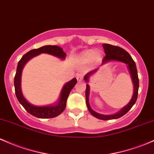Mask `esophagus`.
<instances>
[{
    "label": "esophagus",
    "mask_w": 154,
    "mask_h": 154,
    "mask_svg": "<svg viewBox=\"0 0 154 154\" xmlns=\"http://www.w3.org/2000/svg\"><path fill=\"white\" fill-rule=\"evenodd\" d=\"M83 77H84V74H78L77 75V80L78 81H81L83 80Z\"/></svg>",
    "instance_id": "1"
}]
</instances>
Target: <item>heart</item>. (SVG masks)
Here are the masks:
<instances>
[{
	"label": "heart",
	"mask_w": 154,
	"mask_h": 154,
	"mask_svg": "<svg viewBox=\"0 0 154 154\" xmlns=\"http://www.w3.org/2000/svg\"><path fill=\"white\" fill-rule=\"evenodd\" d=\"M94 56L99 57V55L98 53H96V52L93 51V50H90V51L86 52L85 53H84L83 56H82V58L85 60H89L91 59H92Z\"/></svg>",
	"instance_id": "1"
}]
</instances>
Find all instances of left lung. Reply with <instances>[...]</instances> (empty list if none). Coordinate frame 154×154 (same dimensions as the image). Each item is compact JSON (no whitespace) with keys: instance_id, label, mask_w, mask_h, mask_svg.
Masks as SVG:
<instances>
[{"instance_id":"obj_1","label":"left lung","mask_w":154,"mask_h":154,"mask_svg":"<svg viewBox=\"0 0 154 154\" xmlns=\"http://www.w3.org/2000/svg\"><path fill=\"white\" fill-rule=\"evenodd\" d=\"M103 48H104V52H105L106 55L104 58H103V63L104 62L109 61V60H118V61L123 62V63H126L129 67V72L131 73V78H132L133 84H134V94H133L132 98H131V101H130L129 104L126 106V107L123 108L120 112L115 115L112 116H104V115L99 114V113L96 112L95 111L93 110L90 107V104L88 102V96H89V85H86V90H85V98H86V104H87L88 109L89 112L91 113L93 116L96 117V118H99L100 120H112L116 119V118H119L126 114L130 110L133 105L136 102L137 99L138 95V89H139V79H138V74L137 70L136 64H135L134 60L131 57V55L128 53L126 50H124L123 48L117 46H113V45H109V44H104L103 45ZM97 69L92 71V72H89L88 74H86L84 77V80L86 82L88 81V77L93 72H95Z\"/></svg>"}]
</instances>
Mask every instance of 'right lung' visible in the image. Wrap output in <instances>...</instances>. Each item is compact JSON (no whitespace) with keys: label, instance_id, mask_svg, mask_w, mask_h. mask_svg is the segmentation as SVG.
Returning a JSON list of instances; mask_svg holds the SVG:
<instances>
[{"label":"right lung","instance_id":"right-lung-1","mask_svg":"<svg viewBox=\"0 0 154 154\" xmlns=\"http://www.w3.org/2000/svg\"><path fill=\"white\" fill-rule=\"evenodd\" d=\"M41 53H47L50 55L56 56L58 58L61 59L65 58L66 54L63 51V49L60 48V47L55 46V45H47V46H43L40 48L34 49L32 50L27 53H25L22 58L20 59V61L18 62L17 67V72L14 76V88L15 94L17 98L18 101L20 104L23 105L25 108V110L28 113L31 114L32 116H35L36 118H55L59 116L63 111L65 109L66 106L67 98L70 94L71 91L73 88L74 86L77 83V79H72L70 82H67L65 85L63 86V90L61 91L60 94V99L59 101L58 104L56 106H47V107H37L30 104L25 100L23 97V94L21 91V74L22 70H23V66L28 60L33 57L36 56Z\"/></svg>","mask_w":154,"mask_h":154}]
</instances>
